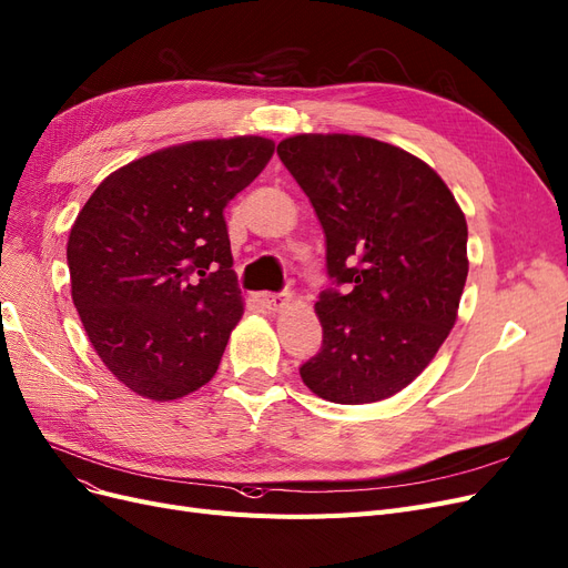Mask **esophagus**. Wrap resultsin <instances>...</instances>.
<instances>
[{
  "label": "esophagus",
  "instance_id": "esophagus-1",
  "mask_svg": "<svg viewBox=\"0 0 568 568\" xmlns=\"http://www.w3.org/2000/svg\"><path fill=\"white\" fill-rule=\"evenodd\" d=\"M262 302L268 311H283L290 304V295H273V292H266V295H262Z\"/></svg>",
  "mask_w": 568,
  "mask_h": 568
}]
</instances>
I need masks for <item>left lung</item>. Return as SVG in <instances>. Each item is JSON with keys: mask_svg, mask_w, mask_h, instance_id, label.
I'll list each match as a JSON object with an SVG mask.
<instances>
[{"mask_svg": "<svg viewBox=\"0 0 568 568\" xmlns=\"http://www.w3.org/2000/svg\"><path fill=\"white\" fill-rule=\"evenodd\" d=\"M278 156L316 210L329 278L351 283L313 306L323 348L302 382L337 405L386 400L430 365L458 318L464 210L426 161L382 140L300 133Z\"/></svg>", "mask_w": 568, "mask_h": 568, "instance_id": "1", "label": "left lung"}]
</instances>
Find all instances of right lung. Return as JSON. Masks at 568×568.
I'll return each mask as SVG.
<instances>
[{
    "instance_id": "add662e5",
    "label": "right lung",
    "mask_w": 568,
    "mask_h": 568,
    "mask_svg": "<svg viewBox=\"0 0 568 568\" xmlns=\"http://www.w3.org/2000/svg\"><path fill=\"white\" fill-rule=\"evenodd\" d=\"M276 150L262 135L194 140L121 165L70 229L72 302L116 379L171 403L213 379L243 316L224 207Z\"/></svg>"
}]
</instances>
